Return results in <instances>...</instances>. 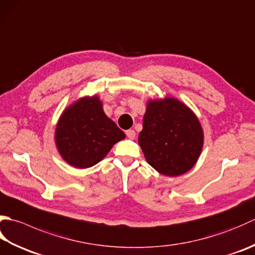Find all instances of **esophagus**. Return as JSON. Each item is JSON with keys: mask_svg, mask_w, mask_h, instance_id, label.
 Returning a JSON list of instances; mask_svg holds the SVG:
<instances>
[{"mask_svg": "<svg viewBox=\"0 0 255 255\" xmlns=\"http://www.w3.org/2000/svg\"><path fill=\"white\" fill-rule=\"evenodd\" d=\"M126 134L129 139H134V137H136V132H134V130H132V129H129V130H127Z\"/></svg>", "mask_w": 255, "mask_h": 255, "instance_id": "esophagus-1", "label": "esophagus"}]
</instances>
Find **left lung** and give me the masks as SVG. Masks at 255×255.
Masks as SVG:
<instances>
[{"instance_id":"left-lung-1","label":"left lung","mask_w":255,"mask_h":255,"mask_svg":"<svg viewBox=\"0 0 255 255\" xmlns=\"http://www.w3.org/2000/svg\"><path fill=\"white\" fill-rule=\"evenodd\" d=\"M138 142L152 168L176 177L196 164L202 150L203 131L190 108L166 97L148 103Z\"/></svg>"}]
</instances>
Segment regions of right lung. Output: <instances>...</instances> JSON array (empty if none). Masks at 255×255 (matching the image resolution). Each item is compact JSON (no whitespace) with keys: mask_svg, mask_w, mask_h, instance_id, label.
Here are the masks:
<instances>
[{"mask_svg":"<svg viewBox=\"0 0 255 255\" xmlns=\"http://www.w3.org/2000/svg\"><path fill=\"white\" fill-rule=\"evenodd\" d=\"M125 133L103 111L97 96L81 98L65 111L55 130L59 153L75 168L93 167L102 161Z\"/></svg>","mask_w":255,"mask_h":255,"instance_id":"right-lung-1","label":"right lung"}]
</instances>
